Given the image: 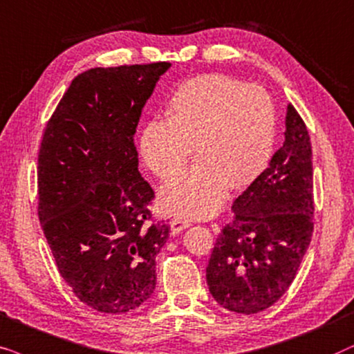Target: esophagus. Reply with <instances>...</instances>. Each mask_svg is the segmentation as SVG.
Here are the masks:
<instances>
[{
	"label": "esophagus",
	"mask_w": 354,
	"mask_h": 354,
	"mask_svg": "<svg viewBox=\"0 0 354 354\" xmlns=\"http://www.w3.org/2000/svg\"><path fill=\"white\" fill-rule=\"evenodd\" d=\"M191 223L187 220H183V218H174L171 220V223H169V228H171V234H178L181 233L183 230L189 228Z\"/></svg>",
	"instance_id": "obj_1"
}]
</instances>
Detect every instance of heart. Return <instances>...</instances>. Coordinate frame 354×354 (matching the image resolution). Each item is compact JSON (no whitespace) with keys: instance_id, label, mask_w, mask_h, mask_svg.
I'll list each match as a JSON object with an SVG mask.
<instances>
[{"instance_id":"obj_1","label":"heart","mask_w":354,"mask_h":354,"mask_svg":"<svg viewBox=\"0 0 354 354\" xmlns=\"http://www.w3.org/2000/svg\"><path fill=\"white\" fill-rule=\"evenodd\" d=\"M168 121H149L140 131L139 153L158 180L176 176L196 153V167L162 187L167 214L207 218L223 204L228 187L246 189L270 163L277 111L263 88L223 74H202L174 92Z\"/></svg>"}]
</instances>
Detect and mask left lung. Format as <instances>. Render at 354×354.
<instances>
[{"label": "left lung", "instance_id": "8db88e82", "mask_svg": "<svg viewBox=\"0 0 354 354\" xmlns=\"http://www.w3.org/2000/svg\"><path fill=\"white\" fill-rule=\"evenodd\" d=\"M232 209L207 266V285L225 309L257 314L286 293L313 236V149L293 105L286 108L283 145Z\"/></svg>", "mask_w": 354, "mask_h": 354}]
</instances>
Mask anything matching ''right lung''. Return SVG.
Here are the masks:
<instances>
[{"label": "right lung", "mask_w": 354, "mask_h": 354, "mask_svg": "<svg viewBox=\"0 0 354 354\" xmlns=\"http://www.w3.org/2000/svg\"><path fill=\"white\" fill-rule=\"evenodd\" d=\"M169 63L93 68L61 98L39 153V218L66 283L106 314L139 308L155 290L169 236L145 225L153 189L139 173L134 134Z\"/></svg>", "instance_id": "add662e5"}]
</instances>
